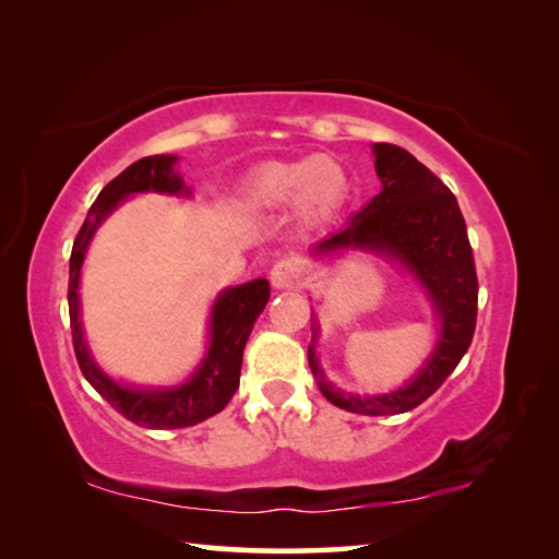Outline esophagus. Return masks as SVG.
<instances>
[{
	"label": "esophagus",
	"instance_id": "1",
	"mask_svg": "<svg viewBox=\"0 0 559 559\" xmlns=\"http://www.w3.org/2000/svg\"><path fill=\"white\" fill-rule=\"evenodd\" d=\"M298 278H300V269H298L296 261L281 259V261L273 263V269H271L273 288H296Z\"/></svg>",
	"mask_w": 559,
	"mask_h": 559
}]
</instances>
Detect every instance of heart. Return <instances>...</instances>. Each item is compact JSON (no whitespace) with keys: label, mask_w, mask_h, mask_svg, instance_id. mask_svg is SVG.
<instances>
[{"label":"heart","mask_w":559,"mask_h":559,"mask_svg":"<svg viewBox=\"0 0 559 559\" xmlns=\"http://www.w3.org/2000/svg\"><path fill=\"white\" fill-rule=\"evenodd\" d=\"M347 177L333 157L316 155L298 163H269L259 167L246 185V200L261 210L296 200L298 212L320 219L335 210L345 197Z\"/></svg>","instance_id":"1"}]
</instances>
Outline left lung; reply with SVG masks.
Returning <instances> with one entry per match:
<instances>
[{"label":"left lung","mask_w":559,"mask_h":559,"mask_svg":"<svg viewBox=\"0 0 559 559\" xmlns=\"http://www.w3.org/2000/svg\"><path fill=\"white\" fill-rule=\"evenodd\" d=\"M374 169L382 179V192L318 249L335 251L353 246L384 251L386 257L402 261L424 283L437 306L441 318L439 345L404 390L382 396L335 392L323 380L313 347H308V362L328 402L353 414L386 416L412 412L427 402L456 370L476 333L478 276L466 222L451 189L404 147L390 143L374 145Z\"/></svg>","instance_id":"1"}]
</instances>
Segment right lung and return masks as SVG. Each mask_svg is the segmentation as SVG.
Listing matches in <instances>:
<instances>
[{
  "mask_svg": "<svg viewBox=\"0 0 559 559\" xmlns=\"http://www.w3.org/2000/svg\"><path fill=\"white\" fill-rule=\"evenodd\" d=\"M175 163V155H150L132 163L128 169H122L112 182L103 187L98 200L88 210L86 222H83L79 234H75L69 261V316L73 353L75 359H79L81 372L112 409L126 416L128 421L145 429L194 427V424L219 414L229 404L234 392L239 390L246 340H249L251 328L261 316V310L266 308L271 296V286L266 278H257L222 293L212 310L210 353H206L202 367L194 372L192 380L182 386H175V390H130V386L112 382L110 377L98 370L88 355L86 343H83V330L79 323V276L88 241L93 231L98 229V224L128 194L150 192V189L167 194H187L182 177L173 169Z\"/></svg>",
  "mask_w": 559,
  "mask_h": 559,
  "instance_id": "obj_1",
  "label": "right lung"
}]
</instances>
